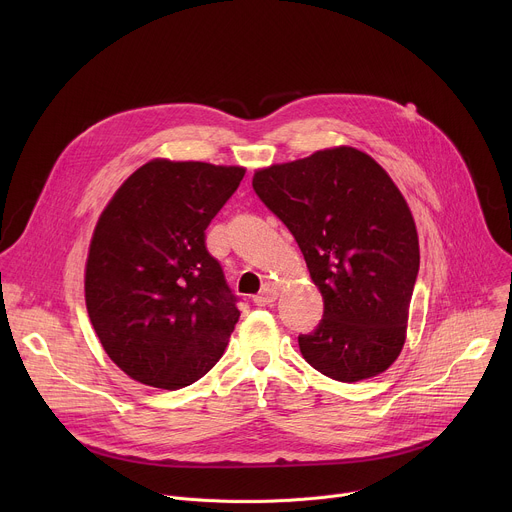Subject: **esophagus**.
Masks as SVG:
<instances>
[{"instance_id":"obj_1","label":"esophagus","mask_w":512,"mask_h":512,"mask_svg":"<svg viewBox=\"0 0 512 512\" xmlns=\"http://www.w3.org/2000/svg\"><path fill=\"white\" fill-rule=\"evenodd\" d=\"M275 300H277V289H275L273 285H265L261 294H257V296L253 298V304L259 306V308H263V306H271Z\"/></svg>"}]
</instances>
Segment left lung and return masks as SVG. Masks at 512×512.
Wrapping results in <instances>:
<instances>
[{"mask_svg": "<svg viewBox=\"0 0 512 512\" xmlns=\"http://www.w3.org/2000/svg\"><path fill=\"white\" fill-rule=\"evenodd\" d=\"M253 190L294 235L324 298L316 330L298 336L308 364L342 383L387 371L419 273L415 221L395 182L340 145L257 170Z\"/></svg>", "mask_w": 512, "mask_h": 512, "instance_id": "1", "label": "left lung"}]
</instances>
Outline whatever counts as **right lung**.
I'll return each instance as SVG.
<instances>
[{
  "mask_svg": "<svg viewBox=\"0 0 512 512\" xmlns=\"http://www.w3.org/2000/svg\"><path fill=\"white\" fill-rule=\"evenodd\" d=\"M243 176L241 166L152 160L101 212L85 300L105 352L133 381L176 391L223 356L241 312L204 231Z\"/></svg>",
  "mask_w": 512,
  "mask_h": 512,
  "instance_id": "add662e5",
  "label": "right lung"
}]
</instances>
